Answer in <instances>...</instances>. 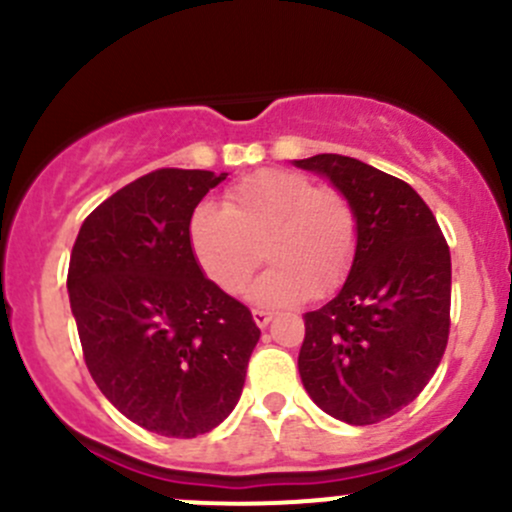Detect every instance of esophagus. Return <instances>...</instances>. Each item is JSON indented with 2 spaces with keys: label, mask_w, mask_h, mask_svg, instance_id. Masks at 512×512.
Instances as JSON below:
<instances>
[{
  "label": "esophagus",
  "mask_w": 512,
  "mask_h": 512,
  "mask_svg": "<svg viewBox=\"0 0 512 512\" xmlns=\"http://www.w3.org/2000/svg\"><path fill=\"white\" fill-rule=\"evenodd\" d=\"M252 319H255L257 327L265 329L267 324L272 322V312H267V309H255V312H252Z\"/></svg>",
  "instance_id": "obj_1"
}]
</instances>
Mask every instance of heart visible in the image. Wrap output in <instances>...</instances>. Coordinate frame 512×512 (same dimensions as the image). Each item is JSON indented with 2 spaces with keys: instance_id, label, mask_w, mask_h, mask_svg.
Returning a JSON list of instances; mask_svg holds the SVG:
<instances>
[{
  "instance_id": "heart-1",
  "label": "heart",
  "mask_w": 512,
  "mask_h": 512,
  "mask_svg": "<svg viewBox=\"0 0 512 512\" xmlns=\"http://www.w3.org/2000/svg\"><path fill=\"white\" fill-rule=\"evenodd\" d=\"M195 262L225 292L245 289L260 262L270 270L250 287L262 307H285L329 292L347 277L356 252V213L339 190L285 168L247 175L225 193V208L200 203L188 223Z\"/></svg>"
}]
</instances>
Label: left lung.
I'll use <instances>...</instances> for the list:
<instances>
[{"label": "left lung", "mask_w": 512, "mask_h": 512, "mask_svg": "<svg viewBox=\"0 0 512 512\" xmlns=\"http://www.w3.org/2000/svg\"><path fill=\"white\" fill-rule=\"evenodd\" d=\"M352 203L356 252L342 289L304 314L299 376L324 414L369 426L409 406L448 342L451 252L404 180L337 153L292 160Z\"/></svg>", "instance_id": "8db88e82"}]
</instances>
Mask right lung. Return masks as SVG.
<instances>
[{"mask_svg":"<svg viewBox=\"0 0 512 512\" xmlns=\"http://www.w3.org/2000/svg\"><path fill=\"white\" fill-rule=\"evenodd\" d=\"M225 178L153 170L103 200L71 250L66 287L96 386L168 438L230 416L260 342L250 309L205 277L188 242L190 215Z\"/></svg>","mask_w":512,"mask_h":512,"instance_id":"right-lung-1","label":"right lung"}]
</instances>
